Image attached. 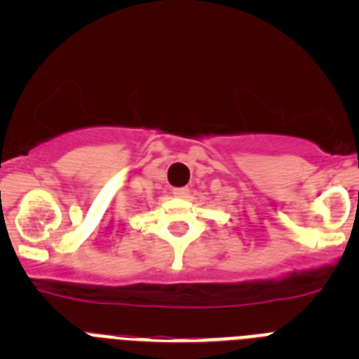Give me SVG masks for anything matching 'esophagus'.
Here are the masks:
<instances>
[{"label": "esophagus", "mask_w": 359, "mask_h": 359, "mask_svg": "<svg viewBox=\"0 0 359 359\" xmlns=\"http://www.w3.org/2000/svg\"><path fill=\"white\" fill-rule=\"evenodd\" d=\"M174 196H176V198L187 199L190 196V189H187V187H180V189H174Z\"/></svg>", "instance_id": "1"}]
</instances>
